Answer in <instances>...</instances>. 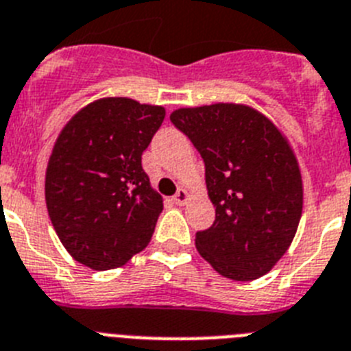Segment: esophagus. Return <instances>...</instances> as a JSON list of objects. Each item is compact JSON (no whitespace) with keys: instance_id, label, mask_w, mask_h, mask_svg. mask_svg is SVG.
I'll list each match as a JSON object with an SVG mask.
<instances>
[{"instance_id":"34e87169","label":"esophagus","mask_w":351,"mask_h":351,"mask_svg":"<svg viewBox=\"0 0 351 351\" xmlns=\"http://www.w3.org/2000/svg\"><path fill=\"white\" fill-rule=\"evenodd\" d=\"M187 199H189V193H187L185 189H178V193L175 194L173 202H175L176 205H185V203H187Z\"/></svg>"}]
</instances>
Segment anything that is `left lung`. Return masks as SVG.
Returning a JSON list of instances; mask_svg holds the SVG:
<instances>
[{
    "mask_svg": "<svg viewBox=\"0 0 351 351\" xmlns=\"http://www.w3.org/2000/svg\"><path fill=\"white\" fill-rule=\"evenodd\" d=\"M171 123L205 162L216 219L196 232L199 255L237 282L266 275L293 243L303 207L302 175L289 143L246 105L178 108Z\"/></svg>",
    "mask_w": 351,
    "mask_h": 351,
    "instance_id": "obj_1",
    "label": "left lung"
}]
</instances>
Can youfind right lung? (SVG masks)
<instances>
[{
    "label": "right lung",
    "mask_w": 351,
    "mask_h": 351,
    "mask_svg": "<svg viewBox=\"0 0 351 351\" xmlns=\"http://www.w3.org/2000/svg\"><path fill=\"white\" fill-rule=\"evenodd\" d=\"M166 110L130 98H103L64 126L46 169V205L71 257L96 271L143 252L162 196L143 169V152Z\"/></svg>",
    "instance_id": "1"
}]
</instances>
